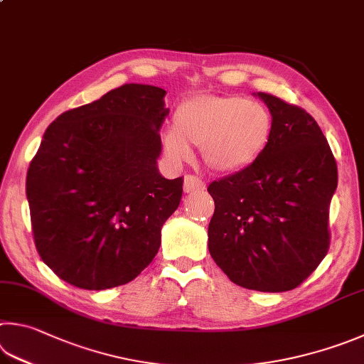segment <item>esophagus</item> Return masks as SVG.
I'll return each instance as SVG.
<instances>
[{"mask_svg":"<svg viewBox=\"0 0 364 364\" xmlns=\"http://www.w3.org/2000/svg\"><path fill=\"white\" fill-rule=\"evenodd\" d=\"M205 189V181L197 175L184 176V193H200Z\"/></svg>","mask_w":364,"mask_h":364,"instance_id":"esophagus-1","label":"esophagus"}]
</instances>
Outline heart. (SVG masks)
I'll return each instance as SVG.
<instances>
[{"instance_id": "1", "label": "heart", "mask_w": 364, "mask_h": 364, "mask_svg": "<svg viewBox=\"0 0 364 364\" xmlns=\"http://www.w3.org/2000/svg\"><path fill=\"white\" fill-rule=\"evenodd\" d=\"M270 135L272 116L264 105L240 95L200 94L178 105L164 149L173 161H186L189 144H196L211 170L234 173L259 159Z\"/></svg>"}]
</instances>
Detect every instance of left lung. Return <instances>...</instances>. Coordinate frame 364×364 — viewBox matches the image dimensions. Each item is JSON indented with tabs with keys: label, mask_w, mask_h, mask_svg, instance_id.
<instances>
[{
	"label": "left lung",
	"mask_w": 364,
	"mask_h": 364,
	"mask_svg": "<svg viewBox=\"0 0 364 364\" xmlns=\"http://www.w3.org/2000/svg\"><path fill=\"white\" fill-rule=\"evenodd\" d=\"M257 95L272 114V135L255 164L208 186V250L235 285L282 293L299 287L328 253L338 165L306 109Z\"/></svg>",
	"instance_id": "left-lung-1"
}]
</instances>
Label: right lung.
<instances>
[{"label":"right lung","mask_w":364,"mask_h":364,"mask_svg":"<svg viewBox=\"0 0 364 364\" xmlns=\"http://www.w3.org/2000/svg\"><path fill=\"white\" fill-rule=\"evenodd\" d=\"M154 85L124 84L65 111L43 136L26 173L33 239L57 277L82 289L125 285L161 247L183 176L156 167L168 116Z\"/></svg>","instance_id":"right-lung-1"}]
</instances>
